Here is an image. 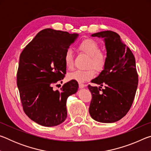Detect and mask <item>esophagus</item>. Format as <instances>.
<instances>
[{
  "label": "esophagus",
  "instance_id": "34e87169",
  "mask_svg": "<svg viewBox=\"0 0 151 151\" xmlns=\"http://www.w3.org/2000/svg\"><path fill=\"white\" fill-rule=\"evenodd\" d=\"M86 85H85V84H83V83H79V87H80L81 88H84L85 87Z\"/></svg>",
  "mask_w": 151,
  "mask_h": 151
}]
</instances>
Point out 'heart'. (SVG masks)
Returning <instances> with one entry per match:
<instances>
[{"label": "heart", "mask_w": 151, "mask_h": 151, "mask_svg": "<svg viewBox=\"0 0 151 151\" xmlns=\"http://www.w3.org/2000/svg\"><path fill=\"white\" fill-rule=\"evenodd\" d=\"M78 50L81 52L89 56L88 63V69L77 70L68 75L69 80H75L79 83H84L93 78L95 75V69L101 72L103 70L108 61V55L105 51L101 50L100 45L93 39H86L83 40L78 45ZM63 60L66 67L68 70H73L75 67L74 54L70 49H67L65 52ZM94 67L93 68L92 67Z\"/></svg>", "instance_id": "heart-1"}]
</instances>
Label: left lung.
<instances>
[{"mask_svg": "<svg viewBox=\"0 0 151 151\" xmlns=\"http://www.w3.org/2000/svg\"><path fill=\"white\" fill-rule=\"evenodd\" d=\"M92 37L104 38L108 61L100 75L91 81L100 86L88 85L92 94L89 113L96 121L111 123L126 115L133 103L139 82L135 58L116 32L106 30Z\"/></svg>", "mask_w": 151, "mask_h": 151, "instance_id": "8db88e82", "label": "left lung"}]
</instances>
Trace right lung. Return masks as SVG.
<instances>
[{
    "mask_svg": "<svg viewBox=\"0 0 151 151\" xmlns=\"http://www.w3.org/2000/svg\"><path fill=\"white\" fill-rule=\"evenodd\" d=\"M77 37L76 33L43 29L20 53L17 83L22 109L42 126H57L65 121L66 100L78 90L75 80L64 84L60 90H53V85L65 77L64 55Z\"/></svg>",
    "mask_w": 151,
    "mask_h": 151,
    "instance_id": "right-lung-1",
    "label": "right lung"
}]
</instances>
